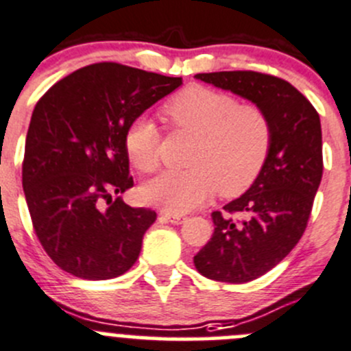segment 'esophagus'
<instances>
[{
  "label": "esophagus",
  "instance_id": "1",
  "mask_svg": "<svg viewBox=\"0 0 351 351\" xmlns=\"http://www.w3.org/2000/svg\"><path fill=\"white\" fill-rule=\"evenodd\" d=\"M161 219L168 221V223H173V224H180L185 221V216H182V214H169V213H161Z\"/></svg>",
  "mask_w": 351,
  "mask_h": 351
}]
</instances>
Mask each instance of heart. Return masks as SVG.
I'll return each instance as SVG.
<instances>
[{
  "mask_svg": "<svg viewBox=\"0 0 351 351\" xmlns=\"http://www.w3.org/2000/svg\"><path fill=\"white\" fill-rule=\"evenodd\" d=\"M173 130L197 137L186 171H169L142 189L149 204L169 213H189L216 192L238 197L247 192L266 166L273 147V123L262 108L202 85L180 90L162 106ZM127 158L144 175L161 165V132L149 118L130 121L123 135Z\"/></svg>",
  "mask_w": 351,
  "mask_h": 351,
  "instance_id": "b5f03b06",
  "label": "heart"
}]
</instances>
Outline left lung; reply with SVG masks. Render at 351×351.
<instances>
[{"mask_svg":"<svg viewBox=\"0 0 351 351\" xmlns=\"http://www.w3.org/2000/svg\"><path fill=\"white\" fill-rule=\"evenodd\" d=\"M197 78L250 99L273 123V147L254 185L221 210L214 233L193 257L202 276L248 283L280 264L304 234L321 185V120L290 82L252 70L197 73Z\"/></svg>","mask_w":351,"mask_h":351,"instance_id":"obj_1","label":"left lung"}]
</instances>
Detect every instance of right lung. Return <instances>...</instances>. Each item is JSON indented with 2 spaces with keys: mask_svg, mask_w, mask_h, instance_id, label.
Listing matches in <instances>:
<instances>
[{
  "mask_svg": "<svg viewBox=\"0 0 351 351\" xmlns=\"http://www.w3.org/2000/svg\"><path fill=\"white\" fill-rule=\"evenodd\" d=\"M182 85L127 64L94 63L47 89L30 118L22 185L34 231L58 267L111 280L138 258L156 210L130 207L128 123Z\"/></svg>",
  "mask_w": 351,
  "mask_h": 351,
  "instance_id": "1",
  "label": "right lung"
}]
</instances>
